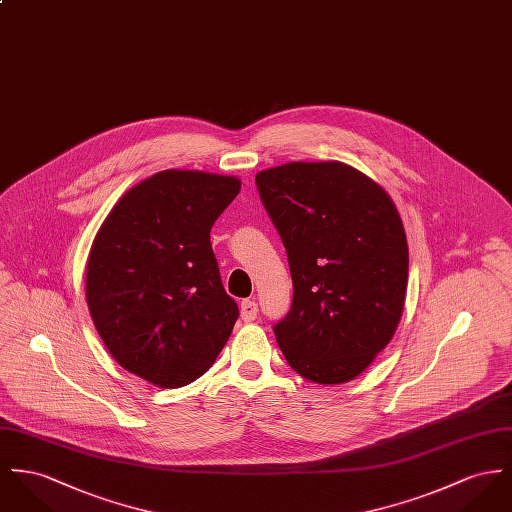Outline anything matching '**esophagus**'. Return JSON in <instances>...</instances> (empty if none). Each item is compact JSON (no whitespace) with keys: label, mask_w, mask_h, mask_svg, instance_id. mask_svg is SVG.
<instances>
[{"label":"esophagus","mask_w":512,"mask_h":512,"mask_svg":"<svg viewBox=\"0 0 512 512\" xmlns=\"http://www.w3.org/2000/svg\"><path fill=\"white\" fill-rule=\"evenodd\" d=\"M257 312H259V308H257L255 300H243L241 302V319L243 321H253L257 317Z\"/></svg>","instance_id":"obj_1"}]
</instances>
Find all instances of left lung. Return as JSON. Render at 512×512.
<instances>
[{"mask_svg":"<svg viewBox=\"0 0 512 512\" xmlns=\"http://www.w3.org/2000/svg\"><path fill=\"white\" fill-rule=\"evenodd\" d=\"M255 183L294 286L276 343L306 380L349 382L386 349L403 314L409 249L397 208L341 161H292Z\"/></svg>","mask_w":512,"mask_h":512,"instance_id":"8db88e82","label":"left lung"}]
</instances>
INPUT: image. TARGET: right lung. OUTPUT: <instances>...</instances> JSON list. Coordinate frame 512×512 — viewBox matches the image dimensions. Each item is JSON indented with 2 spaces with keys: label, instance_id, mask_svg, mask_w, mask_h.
<instances>
[{
  "label": "right lung",
  "instance_id": "obj_1",
  "mask_svg": "<svg viewBox=\"0 0 512 512\" xmlns=\"http://www.w3.org/2000/svg\"><path fill=\"white\" fill-rule=\"evenodd\" d=\"M236 177L167 169L118 200L91 245L85 296L107 351L159 388L200 378L236 323L210 230Z\"/></svg>",
  "mask_w": 512,
  "mask_h": 512
}]
</instances>
